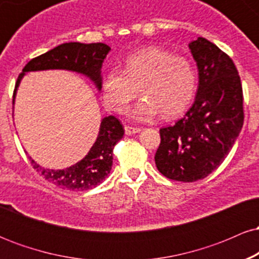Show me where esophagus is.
Instances as JSON below:
<instances>
[{"mask_svg":"<svg viewBox=\"0 0 259 259\" xmlns=\"http://www.w3.org/2000/svg\"><path fill=\"white\" fill-rule=\"evenodd\" d=\"M124 129H125L126 135H133V134H136V133L141 132V129H140V127L130 126V125H125V126H124Z\"/></svg>","mask_w":259,"mask_h":259,"instance_id":"34e87169","label":"esophagus"}]
</instances>
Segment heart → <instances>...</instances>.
Instances as JSON below:
<instances>
[{"label": "heart", "mask_w": 259, "mask_h": 259, "mask_svg": "<svg viewBox=\"0 0 259 259\" xmlns=\"http://www.w3.org/2000/svg\"><path fill=\"white\" fill-rule=\"evenodd\" d=\"M140 94L144 95L134 109L138 119H150L160 112L167 118L183 113L194 100L197 72L185 56L174 55L160 47H147L125 59L124 70L112 69L102 81L105 105L124 112Z\"/></svg>", "instance_id": "b5f03b06"}]
</instances>
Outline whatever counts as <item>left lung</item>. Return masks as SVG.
Masks as SVG:
<instances>
[{"label":"left lung","mask_w":259,"mask_h":259,"mask_svg":"<svg viewBox=\"0 0 259 259\" xmlns=\"http://www.w3.org/2000/svg\"><path fill=\"white\" fill-rule=\"evenodd\" d=\"M198 68L194 105L173 126L159 130L154 160L165 178L204 179L222 164L243 125V95L233 59L204 37L189 44Z\"/></svg>","instance_id":"8db88e82"}]
</instances>
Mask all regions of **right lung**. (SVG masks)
Listing matches in <instances>:
<instances>
[{
  "instance_id": "obj_1",
  "label": "right lung",
  "mask_w": 259,
  "mask_h": 259,
  "mask_svg": "<svg viewBox=\"0 0 259 259\" xmlns=\"http://www.w3.org/2000/svg\"><path fill=\"white\" fill-rule=\"evenodd\" d=\"M111 47L102 42L80 44L65 42L52 49L51 51L37 56L29 61L23 72L18 76L13 92V103L16 91L20 80L26 72L45 69H68L88 75L96 84L99 90L102 88L101 68L103 59ZM124 129L120 120L114 115L103 118L101 121L99 136L89 153L76 164L69 168L52 170V169L38 168V165L30 158L32 168L41 177L62 189L72 191H85L100 185L108 177L113 163V148L123 138Z\"/></svg>"
}]
</instances>
